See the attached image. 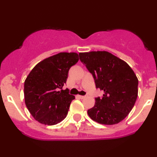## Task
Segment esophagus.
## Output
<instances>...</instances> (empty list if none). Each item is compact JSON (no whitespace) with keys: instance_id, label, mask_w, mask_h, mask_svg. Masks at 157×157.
Segmentation results:
<instances>
[{"instance_id":"obj_1","label":"esophagus","mask_w":157,"mask_h":157,"mask_svg":"<svg viewBox=\"0 0 157 157\" xmlns=\"http://www.w3.org/2000/svg\"><path fill=\"white\" fill-rule=\"evenodd\" d=\"M77 97H78L79 98H80V99H85V98H86V96H80V95H78V96H77Z\"/></svg>"}]
</instances>
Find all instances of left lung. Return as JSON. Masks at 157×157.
Wrapping results in <instances>:
<instances>
[{
	"label": "left lung",
	"instance_id": "left-lung-1",
	"mask_svg": "<svg viewBox=\"0 0 157 157\" xmlns=\"http://www.w3.org/2000/svg\"><path fill=\"white\" fill-rule=\"evenodd\" d=\"M80 60L92 74L102 97L88 110L94 121L113 125L124 119L133 108L138 94V80L125 61L107 51L79 53Z\"/></svg>",
	"mask_w": 157,
	"mask_h": 157
}]
</instances>
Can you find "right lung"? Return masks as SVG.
Masks as SVG:
<instances>
[{
  "instance_id": "add662e5",
  "label": "right lung",
  "mask_w": 157,
  "mask_h": 157,
  "mask_svg": "<svg viewBox=\"0 0 157 157\" xmlns=\"http://www.w3.org/2000/svg\"><path fill=\"white\" fill-rule=\"evenodd\" d=\"M78 60L76 52H60L41 60L28 75L24 83L25 102L37 121L51 126L67 117L75 97L62 88L69 69Z\"/></svg>"
}]
</instances>
